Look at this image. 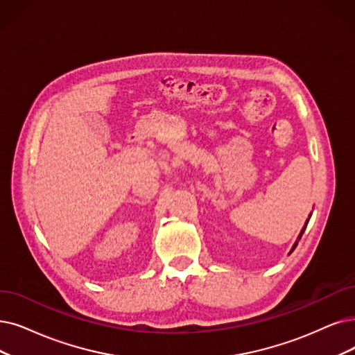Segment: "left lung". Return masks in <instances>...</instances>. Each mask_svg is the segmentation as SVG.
Instances as JSON below:
<instances>
[{
	"mask_svg": "<svg viewBox=\"0 0 355 355\" xmlns=\"http://www.w3.org/2000/svg\"><path fill=\"white\" fill-rule=\"evenodd\" d=\"M310 217H311V214H310V216H309V218H307V220H306V223H304V227H303V229H302V232H300V234H299V237H297V240H295V243H294V245H293V248H291V250H290V253H291V252H293V250H294V249H295V246H297V243H299V240H300V239H302V236H303V233H304V230H306V227H307V223H309V220H310ZM290 253H288V254H290Z\"/></svg>",
	"mask_w": 355,
	"mask_h": 355,
	"instance_id": "left-lung-1",
	"label": "left lung"
}]
</instances>
